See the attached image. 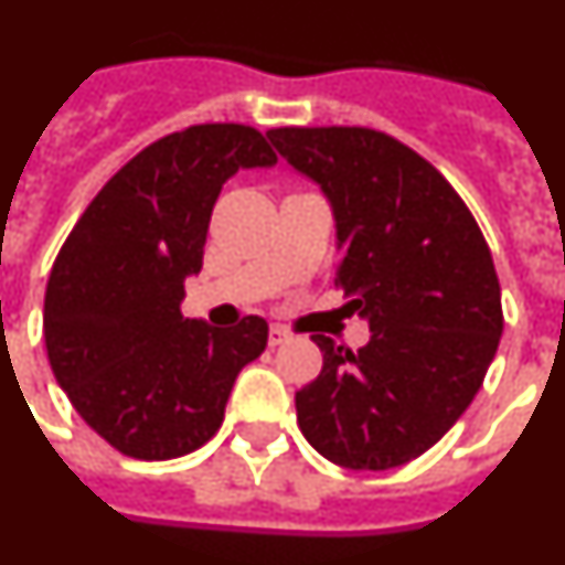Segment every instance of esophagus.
Masks as SVG:
<instances>
[{
  "instance_id": "esophagus-1",
  "label": "esophagus",
  "mask_w": 565,
  "mask_h": 565,
  "mask_svg": "<svg viewBox=\"0 0 565 565\" xmlns=\"http://www.w3.org/2000/svg\"><path fill=\"white\" fill-rule=\"evenodd\" d=\"M284 341H290V330H284V327L278 324L269 327V348H278Z\"/></svg>"
}]
</instances>
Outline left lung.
<instances>
[{"label": "left lung", "instance_id": "1", "mask_svg": "<svg viewBox=\"0 0 565 565\" xmlns=\"http://www.w3.org/2000/svg\"><path fill=\"white\" fill-rule=\"evenodd\" d=\"M267 135L333 203L335 287L371 321L355 353L312 335L324 367L296 393L298 428L335 466H405L466 414L497 353L491 249L457 189L396 137L364 126Z\"/></svg>", "mask_w": 565, "mask_h": 565}]
</instances>
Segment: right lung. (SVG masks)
<instances>
[{
	"label": "right lung",
	"instance_id": "add662e5",
	"mask_svg": "<svg viewBox=\"0 0 565 565\" xmlns=\"http://www.w3.org/2000/svg\"><path fill=\"white\" fill-rule=\"evenodd\" d=\"M275 160L253 126H189L137 151L68 232L45 287V350L74 411L114 451L149 462L198 451L241 367L267 348L258 316L217 330L183 319L180 301L226 178Z\"/></svg>",
	"mask_w": 565,
	"mask_h": 565
}]
</instances>
